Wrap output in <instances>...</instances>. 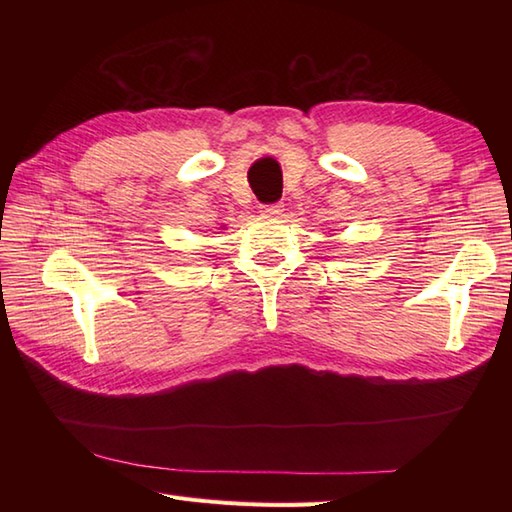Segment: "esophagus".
<instances>
[{
  "label": "esophagus",
  "mask_w": 512,
  "mask_h": 512,
  "mask_svg": "<svg viewBox=\"0 0 512 512\" xmlns=\"http://www.w3.org/2000/svg\"><path fill=\"white\" fill-rule=\"evenodd\" d=\"M281 211H284V209H281L279 202H275V204H262V213L268 215V217H275V215H279Z\"/></svg>",
  "instance_id": "34e87169"
}]
</instances>
